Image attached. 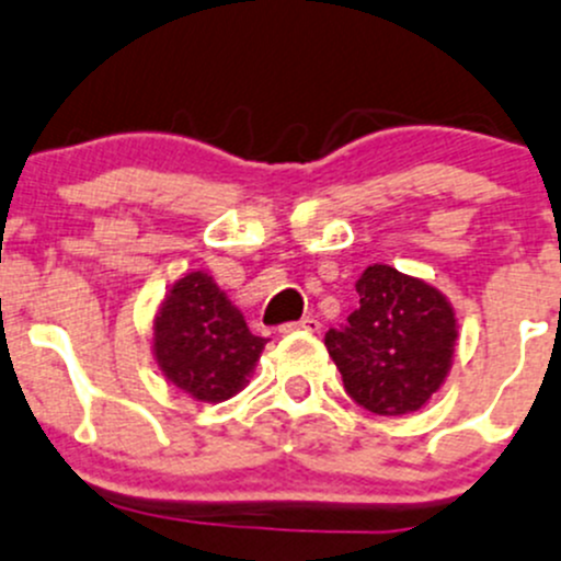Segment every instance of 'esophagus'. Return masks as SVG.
<instances>
[{"mask_svg":"<svg viewBox=\"0 0 561 561\" xmlns=\"http://www.w3.org/2000/svg\"><path fill=\"white\" fill-rule=\"evenodd\" d=\"M300 330H306V333H317L320 330V322L314 320V317H304V320L298 322H285V325H279V333H300Z\"/></svg>","mask_w":561,"mask_h":561,"instance_id":"34e87169","label":"esophagus"}]
</instances>
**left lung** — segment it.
<instances>
[{
    "label": "left lung",
    "instance_id": "obj_1",
    "mask_svg": "<svg viewBox=\"0 0 561 561\" xmlns=\"http://www.w3.org/2000/svg\"><path fill=\"white\" fill-rule=\"evenodd\" d=\"M355 287L359 306L346 325L325 333L346 394L379 416L422 409L451 368L457 341L451 304L392 265H368Z\"/></svg>",
    "mask_w": 561,
    "mask_h": 561
}]
</instances>
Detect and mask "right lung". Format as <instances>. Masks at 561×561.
I'll list each match as a JSON object with an SVG mask.
<instances>
[{
  "label": "right lung",
  "mask_w": 561,
  "mask_h": 561,
  "mask_svg": "<svg viewBox=\"0 0 561 561\" xmlns=\"http://www.w3.org/2000/svg\"><path fill=\"white\" fill-rule=\"evenodd\" d=\"M263 346L265 339L250 333L241 311L202 271L182 276L156 317L152 352L163 376L204 403L239 392Z\"/></svg>",
  "instance_id": "1"
}]
</instances>
